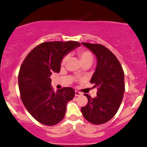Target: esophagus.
<instances>
[{"instance_id": "obj_1", "label": "esophagus", "mask_w": 147, "mask_h": 147, "mask_svg": "<svg viewBox=\"0 0 147 147\" xmlns=\"http://www.w3.org/2000/svg\"><path fill=\"white\" fill-rule=\"evenodd\" d=\"M82 95V93L81 92H78V91H75V96L76 97H78V96H80Z\"/></svg>"}]
</instances>
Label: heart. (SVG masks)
Wrapping results in <instances>:
<instances>
[{
    "mask_svg": "<svg viewBox=\"0 0 147 147\" xmlns=\"http://www.w3.org/2000/svg\"><path fill=\"white\" fill-rule=\"evenodd\" d=\"M78 56L80 61L82 64L84 63H90L92 64L93 62V55L91 53L90 51L84 50H79L78 52ZM67 61H68V57H63V59L61 61V65H64L66 63Z\"/></svg>",
    "mask_w": 147,
    "mask_h": 147,
    "instance_id": "b5f03b06",
    "label": "heart"
}]
</instances>
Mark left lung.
Returning <instances> with one entry per match:
<instances>
[{
    "mask_svg": "<svg viewBox=\"0 0 147 147\" xmlns=\"http://www.w3.org/2000/svg\"><path fill=\"white\" fill-rule=\"evenodd\" d=\"M97 59L95 71L90 82L97 89V96L88 94V104L81 109L84 118L94 124L107 122L114 117L122 103L124 90V73L120 63L108 48L100 44L82 43Z\"/></svg>",
    "mask_w": 147,
    "mask_h": 147,
    "instance_id": "obj_1",
    "label": "left lung"
}]
</instances>
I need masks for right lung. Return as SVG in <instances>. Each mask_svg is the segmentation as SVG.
Here are the masks:
<instances>
[{
    "label": "right lung",
    "mask_w": 147,
    "mask_h": 147,
    "mask_svg": "<svg viewBox=\"0 0 147 147\" xmlns=\"http://www.w3.org/2000/svg\"><path fill=\"white\" fill-rule=\"evenodd\" d=\"M80 45L76 41L44 42L35 47L23 61L18 79L21 100L38 122L53 126L63 119L75 90L65 87L55 92L50 76L59 72L63 57Z\"/></svg>",
    "instance_id": "obj_1"
}]
</instances>
